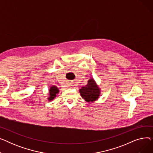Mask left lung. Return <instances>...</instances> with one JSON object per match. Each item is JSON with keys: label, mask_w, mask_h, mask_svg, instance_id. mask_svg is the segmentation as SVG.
<instances>
[{"label": "left lung", "mask_w": 153, "mask_h": 153, "mask_svg": "<svg viewBox=\"0 0 153 153\" xmlns=\"http://www.w3.org/2000/svg\"><path fill=\"white\" fill-rule=\"evenodd\" d=\"M100 89L93 78L88 80L87 84L79 89L81 97L88 103L97 100L100 95Z\"/></svg>", "instance_id": "left-lung-1"}]
</instances>
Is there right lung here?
<instances>
[{
    "label": "right lung",
    "instance_id": "right-lung-1",
    "mask_svg": "<svg viewBox=\"0 0 153 153\" xmlns=\"http://www.w3.org/2000/svg\"><path fill=\"white\" fill-rule=\"evenodd\" d=\"M59 90L57 87L55 85L51 86L49 89V97L48 98V100H53L56 97V95L59 93Z\"/></svg>",
    "mask_w": 153,
    "mask_h": 153
}]
</instances>
